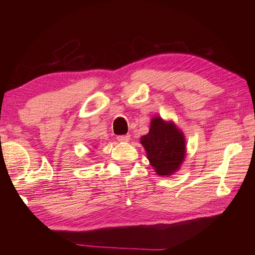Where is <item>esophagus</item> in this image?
I'll use <instances>...</instances> for the list:
<instances>
[{
    "instance_id": "1",
    "label": "esophagus",
    "mask_w": 255,
    "mask_h": 255,
    "mask_svg": "<svg viewBox=\"0 0 255 255\" xmlns=\"http://www.w3.org/2000/svg\"><path fill=\"white\" fill-rule=\"evenodd\" d=\"M129 138H130V136H129L128 134H127V135L118 136L117 139H118V141H120V142H128V141L129 140Z\"/></svg>"
}]
</instances>
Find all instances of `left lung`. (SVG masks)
Segmentation results:
<instances>
[{
	"label": "left lung",
	"instance_id": "left-lung-1",
	"mask_svg": "<svg viewBox=\"0 0 255 255\" xmlns=\"http://www.w3.org/2000/svg\"><path fill=\"white\" fill-rule=\"evenodd\" d=\"M140 142L158 175H171L179 170L185 158L186 144L183 132L172 121L152 118L149 133L140 138Z\"/></svg>",
	"mask_w": 255,
	"mask_h": 255
}]
</instances>
